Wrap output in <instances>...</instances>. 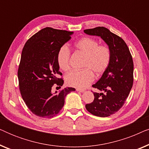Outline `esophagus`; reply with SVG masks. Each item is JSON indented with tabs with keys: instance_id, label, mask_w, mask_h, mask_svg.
I'll return each instance as SVG.
<instances>
[{
	"instance_id": "obj_1",
	"label": "esophagus",
	"mask_w": 149,
	"mask_h": 149,
	"mask_svg": "<svg viewBox=\"0 0 149 149\" xmlns=\"http://www.w3.org/2000/svg\"><path fill=\"white\" fill-rule=\"evenodd\" d=\"M76 90L77 91H79V92H84V91H85L84 89H79V88L76 89Z\"/></svg>"
}]
</instances>
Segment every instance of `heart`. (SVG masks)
<instances>
[{
    "mask_svg": "<svg viewBox=\"0 0 149 149\" xmlns=\"http://www.w3.org/2000/svg\"><path fill=\"white\" fill-rule=\"evenodd\" d=\"M74 47L85 55L81 70H74L66 77V82L69 86L77 88H85L94 79V72L102 74L109 68L111 62V52L106 45H99L94 38L83 37L74 42ZM70 52L66 45L59 49L57 54V62L61 70L68 71L70 69Z\"/></svg>",
    "mask_w": 149,
    "mask_h": 149,
    "instance_id": "heart-1",
    "label": "heart"
}]
</instances>
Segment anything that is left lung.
<instances>
[{"mask_svg":"<svg viewBox=\"0 0 149 149\" xmlns=\"http://www.w3.org/2000/svg\"><path fill=\"white\" fill-rule=\"evenodd\" d=\"M89 35L99 36L111 52V62L100 79L92 85L104 93L93 92L94 100L85 108L95 116L106 117L117 113L123 107L134 82V62L125 42L104 27L84 30Z\"/></svg>","mask_w":149,"mask_h":149,"instance_id":"8db88e82","label":"left lung"}]
</instances>
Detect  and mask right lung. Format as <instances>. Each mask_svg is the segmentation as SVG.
Segmentation results:
<instances>
[{
  "label": "right lung",
  "mask_w": 149,
  "mask_h": 149,
  "mask_svg": "<svg viewBox=\"0 0 149 149\" xmlns=\"http://www.w3.org/2000/svg\"><path fill=\"white\" fill-rule=\"evenodd\" d=\"M72 33L46 27L32 36L22 49L17 70L19 89L27 107L38 117H55L63 108L66 95L75 91L72 87L56 93L52 91L54 85L61 88L64 83L62 77H58L62 74L59 71L57 54Z\"/></svg>",
  "instance_id": "right-lung-1"
}]
</instances>
